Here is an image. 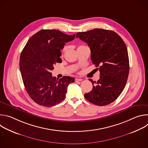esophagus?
<instances>
[{
  "label": "esophagus",
  "instance_id": "esophagus-1",
  "mask_svg": "<svg viewBox=\"0 0 148 148\" xmlns=\"http://www.w3.org/2000/svg\"><path fill=\"white\" fill-rule=\"evenodd\" d=\"M82 79L81 78H75V82H78V81H81Z\"/></svg>",
  "mask_w": 148,
  "mask_h": 148
}]
</instances>
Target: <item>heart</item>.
I'll list each match as a JSON object with an SVG mask.
<instances>
[{"instance_id":"obj_1","label":"heart","mask_w":148,"mask_h":148,"mask_svg":"<svg viewBox=\"0 0 148 148\" xmlns=\"http://www.w3.org/2000/svg\"><path fill=\"white\" fill-rule=\"evenodd\" d=\"M86 47V46H84V45H81V46H79L78 48H77V50L78 49H81V48H83V47ZM67 49H68V46H64V47L62 48V54H64L66 52V51L67 50Z\"/></svg>"}]
</instances>
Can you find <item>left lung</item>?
Wrapping results in <instances>:
<instances>
[{
    "instance_id": "1",
    "label": "left lung",
    "mask_w": 148,
    "mask_h": 148,
    "mask_svg": "<svg viewBox=\"0 0 148 148\" xmlns=\"http://www.w3.org/2000/svg\"><path fill=\"white\" fill-rule=\"evenodd\" d=\"M76 37L87 43L91 60L100 72L97 82L89 79L93 88L84 97L99 106L112 103L122 93L128 77L129 57L125 42L114 31L102 29L78 32Z\"/></svg>"
}]
</instances>
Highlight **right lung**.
Returning <instances> with one entry per match:
<instances>
[{
    "mask_svg": "<svg viewBox=\"0 0 148 148\" xmlns=\"http://www.w3.org/2000/svg\"><path fill=\"white\" fill-rule=\"evenodd\" d=\"M57 30H41L32 36L21 53L19 67L26 91L41 106L50 107L66 98L67 87L75 79L64 76L59 80L50 72L61 62V50L74 39Z\"/></svg>",
    "mask_w": 148,
    "mask_h": 148,
    "instance_id": "add662e5",
    "label": "right lung"
}]
</instances>
